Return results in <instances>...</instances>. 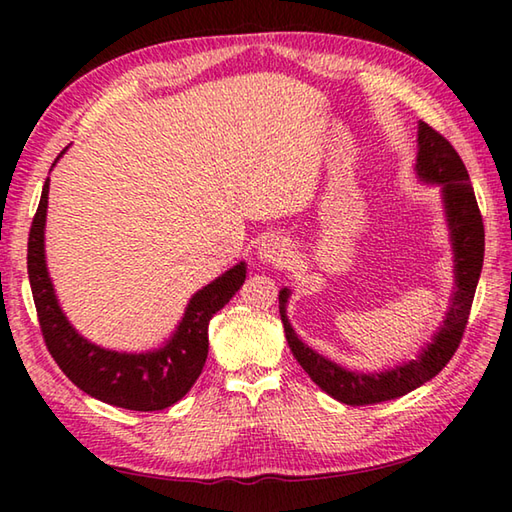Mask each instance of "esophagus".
Masks as SVG:
<instances>
[{"mask_svg":"<svg viewBox=\"0 0 512 512\" xmlns=\"http://www.w3.org/2000/svg\"><path fill=\"white\" fill-rule=\"evenodd\" d=\"M259 259H262L264 264H270V266H281L288 262L290 257V248L288 244L284 242V239L279 237H268L262 242V246H259Z\"/></svg>","mask_w":512,"mask_h":512,"instance_id":"esophagus-1","label":"esophagus"}]
</instances>
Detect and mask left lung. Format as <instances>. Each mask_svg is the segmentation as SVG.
Wrapping results in <instances>:
<instances>
[{
    "label": "left lung",
    "instance_id": "1",
    "mask_svg": "<svg viewBox=\"0 0 512 512\" xmlns=\"http://www.w3.org/2000/svg\"><path fill=\"white\" fill-rule=\"evenodd\" d=\"M416 171L420 180L442 184V200L444 211H447L455 262V292L451 297L447 319H444L442 328L433 336V341L420 352L416 361L402 363L385 369V372L374 374L343 369L341 365H336L325 356L310 350L299 339L286 317V303L290 292L288 288L279 292L281 323H284L286 339L297 363L306 369L308 376L325 394H330L339 402H345V405H376V402L405 396L409 391L424 385L438 372H442V367H447L462 341L466 323H469L471 303L484 264V222L471 187L469 171H466L462 158L449 140L427 123L418 125Z\"/></svg>",
    "mask_w": 512,
    "mask_h": 512
}]
</instances>
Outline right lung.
<instances>
[{
	"label": "right lung",
	"instance_id": "right-lung-1",
	"mask_svg": "<svg viewBox=\"0 0 512 512\" xmlns=\"http://www.w3.org/2000/svg\"><path fill=\"white\" fill-rule=\"evenodd\" d=\"M48 189L50 180L43 184L28 235V279L48 352L76 387L107 405L132 411H160L176 405L202 374L209 354V321L242 288L246 264L239 262L195 292L178 330L160 350L145 354L105 350L72 328L54 295L43 250Z\"/></svg>",
	"mask_w": 512,
	"mask_h": 512
}]
</instances>
